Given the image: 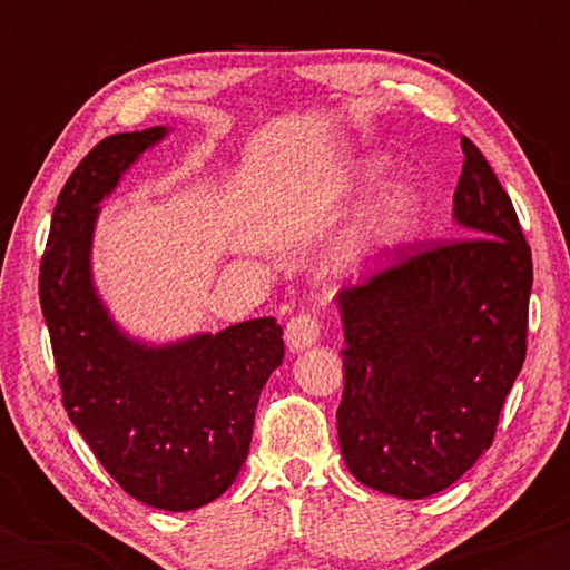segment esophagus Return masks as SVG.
I'll list each match as a JSON object with an SVG mask.
<instances>
[{"label":"esophagus","instance_id":"obj_1","mask_svg":"<svg viewBox=\"0 0 570 570\" xmlns=\"http://www.w3.org/2000/svg\"><path fill=\"white\" fill-rule=\"evenodd\" d=\"M318 330H322V326H318V322L311 316V313H299V316H294L292 322L286 324V332H284L286 348H289V353L311 348V345L318 340Z\"/></svg>","mask_w":570,"mask_h":570}]
</instances>
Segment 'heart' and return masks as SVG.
<instances>
[{"label": "heart", "instance_id": "obj_1", "mask_svg": "<svg viewBox=\"0 0 570 570\" xmlns=\"http://www.w3.org/2000/svg\"><path fill=\"white\" fill-rule=\"evenodd\" d=\"M385 179V163L381 158H362L353 163L345 185L353 193L367 195L377 189ZM423 222L421 198L410 187H391L364 212L358 222L356 235L351 240V267L358 276H372L381 267L402 252L404 246L412 244Z\"/></svg>", "mask_w": 570, "mask_h": 570}]
</instances>
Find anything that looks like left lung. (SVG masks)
Wrapping results in <instances>:
<instances>
[{"label":"left lung","mask_w":570,"mask_h":570,"mask_svg":"<svg viewBox=\"0 0 570 570\" xmlns=\"http://www.w3.org/2000/svg\"><path fill=\"white\" fill-rule=\"evenodd\" d=\"M461 147L453 222L463 238L337 294L340 453L362 485L407 501L474 466L525 362L531 246L480 149Z\"/></svg>","instance_id":"8db88e82"}]
</instances>
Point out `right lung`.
I'll return each mask as SVG.
<instances>
[{"label":"right lung","instance_id":"obj_1","mask_svg":"<svg viewBox=\"0 0 570 570\" xmlns=\"http://www.w3.org/2000/svg\"><path fill=\"white\" fill-rule=\"evenodd\" d=\"M168 134L166 126L115 134L85 155L53 208L39 305L63 407L101 466L136 501L193 512L219 499L246 463L284 332L263 316L153 343L130 335L104 303L94 278L101 200Z\"/></svg>","mask_w":570,"mask_h":570}]
</instances>
